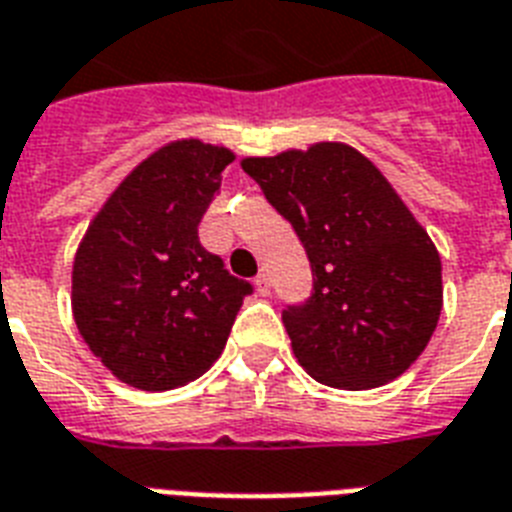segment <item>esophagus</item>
<instances>
[{"instance_id": "1", "label": "esophagus", "mask_w": 512, "mask_h": 512, "mask_svg": "<svg viewBox=\"0 0 512 512\" xmlns=\"http://www.w3.org/2000/svg\"><path fill=\"white\" fill-rule=\"evenodd\" d=\"M253 285H256V293H259V296H269V290H272V282H269L267 275L256 277V280H253Z\"/></svg>"}]
</instances>
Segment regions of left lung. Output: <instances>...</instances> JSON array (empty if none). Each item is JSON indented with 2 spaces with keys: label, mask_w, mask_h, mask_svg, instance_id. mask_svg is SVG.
<instances>
[{
  "label": "left lung",
  "mask_w": 512,
  "mask_h": 512,
  "mask_svg": "<svg viewBox=\"0 0 512 512\" xmlns=\"http://www.w3.org/2000/svg\"><path fill=\"white\" fill-rule=\"evenodd\" d=\"M240 166L293 224L312 264V296L282 312L298 365L346 391L410 370L439 322L441 259L378 166L343 142Z\"/></svg>",
  "instance_id": "8db88e82"
}]
</instances>
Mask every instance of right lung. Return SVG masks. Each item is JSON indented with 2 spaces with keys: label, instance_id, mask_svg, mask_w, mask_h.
<instances>
[{
  "label": "right lung",
  "instance_id": "add662e5",
  "mask_svg": "<svg viewBox=\"0 0 512 512\" xmlns=\"http://www.w3.org/2000/svg\"><path fill=\"white\" fill-rule=\"evenodd\" d=\"M235 161L227 147H158L113 190L73 261V320L118 380L169 391L200 378L230 338L251 282L200 245L198 224Z\"/></svg>",
  "mask_w": 512,
  "mask_h": 512
}]
</instances>
